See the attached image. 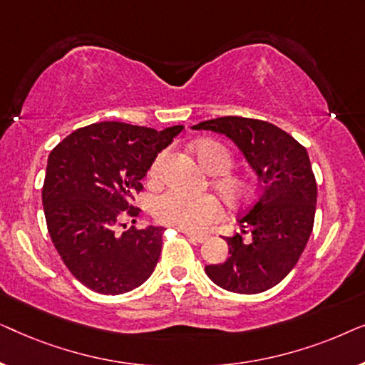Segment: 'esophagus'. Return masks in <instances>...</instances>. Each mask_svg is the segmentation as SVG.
Returning <instances> with one entry per match:
<instances>
[{
    "mask_svg": "<svg viewBox=\"0 0 365 365\" xmlns=\"http://www.w3.org/2000/svg\"><path fill=\"white\" fill-rule=\"evenodd\" d=\"M187 237H189V241H191L192 244H201V242L206 241V236H201V234L187 232Z\"/></svg>",
    "mask_w": 365,
    "mask_h": 365,
    "instance_id": "34e87169",
    "label": "esophagus"
}]
</instances>
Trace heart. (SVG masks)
Masks as SVG:
<instances>
[{
	"label": "heart",
	"instance_id": "1",
	"mask_svg": "<svg viewBox=\"0 0 365 365\" xmlns=\"http://www.w3.org/2000/svg\"><path fill=\"white\" fill-rule=\"evenodd\" d=\"M194 153L207 173L221 174L214 181V186L224 197V201L231 206H239L251 197L252 182L247 178L239 176V174H226L231 171L234 158L224 144L206 139L194 146ZM159 163H161V158L156 159L149 171L151 179L158 178ZM151 209L153 216L159 222L187 232L202 231L204 227L219 221L222 216L221 204L211 194H189L179 189H169L154 197Z\"/></svg>",
	"mask_w": 365,
	"mask_h": 365
}]
</instances>
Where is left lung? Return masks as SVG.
Listing matches in <instances>:
<instances>
[{
    "mask_svg": "<svg viewBox=\"0 0 365 365\" xmlns=\"http://www.w3.org/2000/svg\"><path fill=\"white\" fill-rule=\"evenodd\" d=\"M192 129L231 139L259 179L256 199L237 219L242 232L251 231V241L237 232L224 237L229 257L206 266V274L231 292L267 291L292 271L312 232L317 186L306 148L259 119L216 118Z\"/></svg>",
    "mask_w": 365,
    "mask_h": 365,
    "instance_id": "1",
    "label": "left lung"
}]
</instances>
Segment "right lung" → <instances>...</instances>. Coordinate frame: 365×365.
Segmentation results:
<instances>
[{
  "instance_id": "add662e5",
  "label": "right lung",
  "mask_w": 365,
  "mask_h": 365,
  "mask_svg": "<svg viewBox=\"0 0 365 365\" xmlns=\"http://www.w3.org/2000/svg\"><path fill=\"white\" fill-rule=\"evenodd\" d=\"M182 131L106 121L76 129L53 149L43 186L49 236L63 262L94 292L118 296L148 281L163 249L161 226L116 232L158 154ZM126 227V224H123Z\"/></svg>"
}]
</instances>
